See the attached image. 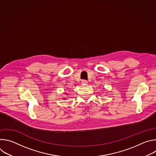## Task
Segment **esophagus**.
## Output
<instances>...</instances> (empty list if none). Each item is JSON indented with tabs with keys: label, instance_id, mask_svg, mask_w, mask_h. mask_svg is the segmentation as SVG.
I'll return each instance as SVG.
<instances>
[{
	"label": "esophagus",
	"instance_id": "esophagus-1",
	"mask_svg": "<svg viewBox=\"0 0 156 156\" xmlns=\"http://www.w3.org/2000/svg\"><path fill=\"white\" fill-rule=\"evenodd\" d=\"M81 83L83 84H87V81H86V80H81Z\"/></svg>",
	"mask_w": 156,
	"mask_h": 156
}]
</instances>
